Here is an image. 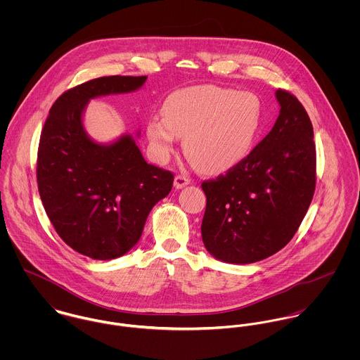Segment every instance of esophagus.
<instances>
[{
	"label": "esophagus",
	"instance_id": "1",
	"mask_svg": "<svg viewBox=\"0 0 360 360\" xmlns=\"http://www.w3.org/2000/svg\"><path fill=\"white\" fill-rule=\"evenodd\" d=\"M190 184V179H187L186 176H176L174 177V188H177V190H180V188H183V187H186V186H188Z\"/></svg>",
	"mask_w": 360,
	"mask_h": 360
}]
</instances>
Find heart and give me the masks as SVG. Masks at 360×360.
Wrapping results in <instances>:
<instances>
[{
    "mask_svg": "<svg viewBox=\"0 0 360 360\" xmlns=\"http://www.w3.org/2000/svg\"><path fill=\"white\" fill-rule=\"evenodd\" d=\"M162 117L147 122L155 160L166 163L184 139L188 160L205 173H221L250 154L262 126L263 105L255 93L212 84L177 90L166 97Z\"/></svg>",
    "mask_w": 360,
    "mask_h": 360,
    "instance_id": "obj_1",
    "label": "heart"
}]
</instances>
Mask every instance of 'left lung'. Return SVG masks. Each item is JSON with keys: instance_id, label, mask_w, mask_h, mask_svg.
Instances as JSON below:
<instances>
[{"instance_id": "8db88e82", "label": "left lung", "mask_w": 360, "mask_h": 360, "mask_svg": "<svg viewBox=\"0 0 360 360\" xmlns=\"http://www.w3.org/2000/svg\"><path fill=\"white\" fill-rule=\"evenodd\" d=\"M278 117L270 133L224 176L202 183L201 233L216 259L247 264L271 257L297 233L313 198L316 148L302 103L277 90Z\"/></svg>"}]
</instances>
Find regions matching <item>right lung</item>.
<instances>
[{
    "label": "right lung",
    "instance_id": "add662e5",
    "mask_svg": "<svg viewBox=\"0 0 360 360\" xmlns=\"http://www.w3.org/2000/svg\"><path fill=\"white\" fill-rule=\"evenodd\" d=\"M146 80L106 76L76 86L53 103L41 131L37 184L44 209L72 250L97 260L127 254L173 186V173L147 163L131 134L101 144L83 124L90 100L133 93Z\"/></svg>",
    "mask_w": 360,
    "mask_h": 360
}]
</instances>
